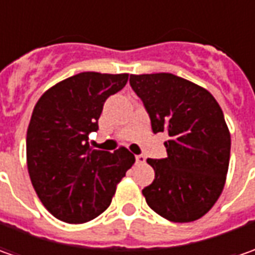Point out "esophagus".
I'll return each mask as SVG.
<instances>
[{"instance_id":"34e87169","label":"esophagus","mask_w":255,"mask_h":255,"mask_svg":"<svg viewBox=\"0 0 255 255\" xmlns=\"http://www.w3.org/2000/svg\"><path fill=\"white\" fill-rule=\"evenodd\" d=\"M144 162H146V157H144L143 154H137V156H136V163H137V164H143Z\"/></svg>"}]
</instances>
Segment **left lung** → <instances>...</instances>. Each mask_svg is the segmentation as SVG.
<instances>
[{
    "label": "left lung",
    "instance_id": "8db88e82",
    "mask_svg": "<svg viewBox=\"0 0 255 255\" xmlns=\"http://www.w3.org/2000/svg\"><path fill=\"white\" fill-rule=\"evenodd\" d=\"M153 133L167 132V157L147 159L154 180L142 190L149 207L173 223L199 220L219 200L231 137L220 105L207 89L173 74L130 75Z\"/></svg>",
    "mask_w": 255,
    "mask_h": 255
}]
</instances>
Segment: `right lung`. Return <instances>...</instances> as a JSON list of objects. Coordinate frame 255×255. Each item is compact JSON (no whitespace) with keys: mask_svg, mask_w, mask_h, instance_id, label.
<instances>
[{"mask_svg":"<svg viewBox=\"0 0 255 255\" xmlns=\"http://www.w3.org/2000/svg\"><path fill=\"white\" fill-rule=\"evenodd\" d=\"M128 78L81 72L49 88L35 105L26 130V166L36 196L58 220L81 224L102 214L134 163L126 147L111 153L88 143L105 101L123 89Z\"/></svg>","mask_w":255,"mask_h":255,"instance_id":"add662e5","label":"right lung"}]
</instances>
